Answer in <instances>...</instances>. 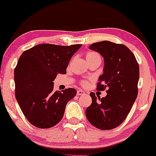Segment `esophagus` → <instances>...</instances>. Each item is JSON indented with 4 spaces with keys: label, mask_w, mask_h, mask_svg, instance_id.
Masks as SVG:
<instances>
[{
    "label": "esophagus",
    "mask_w": 156,
    "mask_h": 156,
    "mask_svg": "<svg viewBox=\"0 0 156 156\" xmlns=\"http://www.w3.org/2000/svg\"><path fill=\"white\" fill-rule=\"evenodd\" d=\"M84 94V92L83 90H78V92H77V95H83Z\"/></svg>",
    "instance_id": "esophagus-1"
}]
</instances>
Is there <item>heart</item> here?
I'll return each mask as SVG.
<instances>
[{"mask_svg":"<svg viewBox=\"0 0 156 156\" xmlns=\"http://www.w3.org/2000/svg\"><path fill=\"white\" fill-rule=\"evenodd\" d=\"M86 59H87L88 63H91V62H95V61H100V62H101V55L98 54V53H96V52L89 51L86 53ZM83 85H87V82L83 81Z\"/></svg>","mask_w":156,"mask_h":156,"instance_id":"heart-1","label":"heart"}]
</instances>
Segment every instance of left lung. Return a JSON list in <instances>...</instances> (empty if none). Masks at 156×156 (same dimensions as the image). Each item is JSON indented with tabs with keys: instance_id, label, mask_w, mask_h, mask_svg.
I'll return each instance as SVG.
<instances>
[{
	"instance_id": "left-lung-1",
	"label": "left lung",
	"mask_w": 156,
	"mask_h": 156,
	"mask_svg": "<svg viewBox=\"0 0 156 156\" xmlns=\"http://www.w3.org/2000/svg\"><path fill=\"white\" fill-rule=\"evenodd\" d=\"M89 49L99 53L104 60L98 89H106L107 95L98 98L91 92L92 102L86 110V117L96 128L111 130L123 122L136 99L139 64L133 53L124 44L102 41L92 44Z\"/></svg>"
}]
</instances>
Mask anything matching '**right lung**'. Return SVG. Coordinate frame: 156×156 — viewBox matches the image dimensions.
Returning <instances> with one entry per match:
<instances>
[{
  "label": "right lung",
  "mask_w": 156,
  "mask_h": 156,
  "mask_svg": "<svg viewBox=\"0 0 156 156\" xmlns=\"http://www.w3.org/2000/svg\"><path fill=\"white\" fill-rule=\"evenodd\" d=\"M81 44L60 46L39 44L24 51L15 69V98L30 123L50 128L63 117L67 103L76 89L53 91L58 74H66L68 64Z\"/></svg>",
  "instance_id": "right-lung-1"
}]
</instances>
